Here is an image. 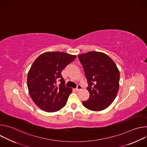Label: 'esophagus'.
Segmentation results:
<instances>
[{
  "instance_id": "1",
  "label": "esophagus",
  "mask_w": 147,
  "mask_h": 147,
  "mask_svg": "<svg viewBox=\"0 0 147 147\" xmlns=\"http://www.w3.org/2000/svg\"><path fill=\"white\" fill-rule=\"evenodd\" d=\"M82 88V86H81V85H78L77 87V88H75V90H76V91H79L81 90Z\"/></svg>"
}]
</instances>
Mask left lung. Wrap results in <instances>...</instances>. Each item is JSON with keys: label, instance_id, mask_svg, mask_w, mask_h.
<instances>
[{"label": "left lung", "instance_id": "left-lung-1", "mask_svg": "<svg viewBox=\"0 0 147 147\" xmlns=\"http://www.w3.org/2000/svg\"><path fill=\"white\" fill-rule=\"evenodd\" d=\"M88 81V99L82 105L89 110L100 111L113 102L119 88L120 73L113 60L107 54L89 52L78 55Z\"/></svg>", "mask_w": 147, "mask_h": 147}]
</instances>
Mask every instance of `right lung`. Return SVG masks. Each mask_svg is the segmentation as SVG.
<instances>
[{"label": "right lung", "mask_w": 147, "mask_h": 147, "mask_svg": "<svg viewBox=\"0 0 147 147\" xmlns=\"http://www.w3.org/2000/svg\"><path fill=\"white\" fill-rule=\"evenodd\" d=\"M76 57L65 52H48L34 61L28 73L27 86L31 99L40 109L54 112L66 105L72 89L65 86L61 72Z\"/></svg>", "instance_id": "add662e5"}]
</instances>
